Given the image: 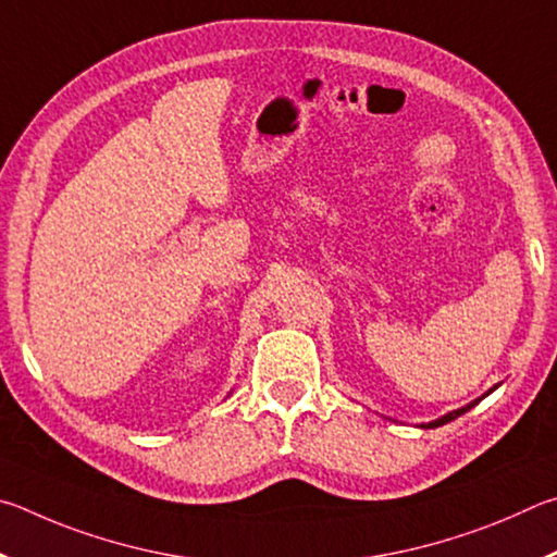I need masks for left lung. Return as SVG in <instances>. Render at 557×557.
<instances>
[{"label": "left lung", "mask_w": 557, "mask_h": 557, "mask_svg": "<svg viewBox=\"0 0 557 557\" xmlns=\"http://www.w3.org/2000/svg\"><path fill=\"white\" fill-rule=\"evenodd\" d=\"M496 386H499V384H496ZM494 386V388H496ZM494 388H490V392H486L484 396H490L492 392H494ZM482 396V398H484ZM482 398H474V401L472 404H467V406H462V408H457V411H450V413H445V416H441V418H435V421H431V423H423L421 428H441V425H445V423H450V421H455V418H460L462 413H467V411H470V408L472 406H476V404H480L482 401Z\"/></svg>", "instance_id": "8db88e82"}]
</instances>
